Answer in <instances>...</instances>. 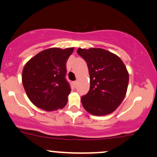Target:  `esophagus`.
<instances>
[{"label":"esophagus","mask_w":157,"mask_h":157,"mask_svg":"<svg viewBox=\"0 0 157 157\" xmlns=\"http://www.w3.org/2000/svg\"><path fill=\"white\" fill-rule=\"evenodd\" d=\"M73 85H74V86L76 87V85H77V82H76V81H75V82H73Z\"/></svg>","instance_id":"34e87169"}]
</instances>
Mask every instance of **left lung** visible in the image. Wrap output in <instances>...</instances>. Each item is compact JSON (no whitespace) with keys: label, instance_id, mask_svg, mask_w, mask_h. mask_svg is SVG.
Here are the masks:
<instances>
[{"label":"left lung","instance_id":"left-lung-1","mask_svg":"<svg viewBox=\"0 0 157 157\" xmlns=\"http://www.w3.org/2000/svg\"><path fill=\"white\" fill-rule=\"evenodd\" d=\"M87 63L90 75V90L82 97L85 110L94 116H106L114 112L125 98L129 75L122 59L102 48H78Z\"/></svg>","mask_w":157,"mask_h":157}]
</instances>
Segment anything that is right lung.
<instances>
[{
	"mask_svg": "<svg viewBox=\"0 0 157 157\" xmlns=\"http://www.w3.org/2000/svg\"><path fill=\"white\" fill-rule=\"evenodd\" d=\"M74 48H48L35 55L22 69V82L31 102L45 111L67 105L71 88L66 80L67 61Z\"/></svg>",
	"mask_w": 157,
	"mask_h": 157,
	"instance_id": "1",
	"label": "right lung"
}]
</instances>
